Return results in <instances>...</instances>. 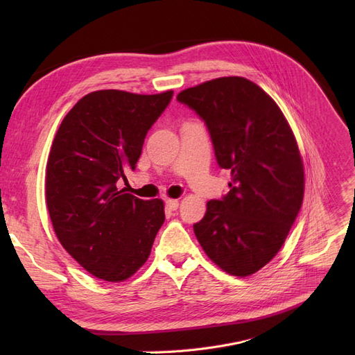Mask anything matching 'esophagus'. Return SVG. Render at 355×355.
Returning <instances> with one entry per match:
<instances>
[{"mask_svg": "<svg viewBox=\"0 0 355 355\" xmlns=\"http://www.w3.org/2000/svg\"><path fill=\"white\" fill-rule=\"evenodd\" d=\"M166 206L168 210H176L179 207V201L178 200H166Z\"/></svg>", "mask_w": 355, "mask_h": 355, "instance_id": "obj_1", "label": "esophagus"}]
</instances>
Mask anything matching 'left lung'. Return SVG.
Here are the masks:
<instances>
[{"label":"left lung","instance_id":"8db88e82","mask_svg":"<svg viewBox=\"0 0 355 355\" xmlns=\"http://www.w3.org/2000/svg\"><path fill=\"white\" fill-rule=\"evenodd\" d=\"M206 124L230 192L210 200L194 232L210 259L231 275L259 271L282 249L304 200V164L277 103L243 77L180 92Z\"/></svg>","mask_w":355,"mask_h":355}]
</instances>
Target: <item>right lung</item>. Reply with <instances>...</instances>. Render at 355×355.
<instances>
[{"label": "right lung", "mask_w": 355, "mask_h": 355, "mask_svg": "<svg viewBox=\"0 0 355 355\" xmlns=\"http://www.w3.org/2000/svg\"><path fill=\"white\" fill-rule=\"evenodd\" d=\"M173 92L85 94L63 118L51 144L46 201L60 244L85 271L105 282L132 277L151 253L164 223L161 200L118 189L135 170L146 133Z\"/></svg>", "instance_id": "1"}]
</instances>
